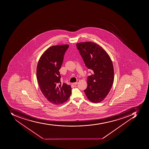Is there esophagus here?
Masks as SVG:
<instances>
[{"label":"esophagus","mask_w":149,"mask_h":149,"mask_svg":"<svg viewBox=\"0 0 149 149\" xmlns=\"http://www.w3.org/2000/svg\"><path fill=\"white\" fill-rule=\"evenodd\" d=\"M79 81H80V80H78L77 81H76V82H74V84H73L76 85L77 84H78V82H79Z\"/></svg>","instance_id":"1"}]
</instances>
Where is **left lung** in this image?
<instances>
[{
	"label": "left lung",
	"mask_w": 149,
	"mask_h": 149,
	"mask_svg": "<svg viewBox=\"0 0 149 149\" xmlns=\"http://www.w3.org/2000/svg\"><path fill=\"white\" fill-rule=\"evenodd\" d=\"M76 47L86 67L92 72L88 77L87 88L84 91L89 100L99 103L104 100L113 86V62L106 51L95 42H79Z\"/></svg>",
	"instance_id": "left-lung-1"
}]
</instances>
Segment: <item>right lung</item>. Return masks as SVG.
Wrapping results in <instances>:
<instances>
[{
  "label": "right lung",
  "mask_w": 149,
  "mask_h": 149,
  "mask_svg": "<svg viewBox=\"0 0 149 149\" xmlns=\"http://www.w3.org/2000/svg\"><path fill=\"white\" fill-rule=\"evenodd\" d=\"M68 47L65 45L49 48L40 57L36 68V78L42 93L49 102L56 105L67 101L71 94V86L61 82L59 71Z\"/></svg>",
  "instance_id": "obj_1"
}]
</instances>
